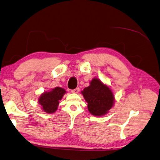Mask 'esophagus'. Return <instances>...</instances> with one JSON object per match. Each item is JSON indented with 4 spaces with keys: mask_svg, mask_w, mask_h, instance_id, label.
I'll return each mask as SVG.
<instances>
[{
    "mask_svg": "<svg viewBox=\"0 0 160 160\" xmlns=\"http://www.w3.org/2000/svg\"><path fill=\"white\" fill-rule=\"evenodd\" d=\"M79 90H80L79 88H76V89L71 90V92L73 93H78V91H79Z\"/></svg>",
    "mask_w": 160,
    "mask_h": 160,
    "instance_id": "34e87169",
    "label": "esophagus"
}]
</instances>
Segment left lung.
Masks as SVG:
<instances>
[{
    "instance_id": "8db88e82",
    "label": "left lung",
    "mask_w": 160,
    "mask_h": 160,
    "mask_svg": "<svg viewBox=\"0 0 160 160\" xmlns=\"http://www.w3.org/2000/svg\"><path fill=\"white\" fill-rule=\"evenodd\" d=\"M82 93L88 104V109L93 115L100 116L107 113L113 105L111 90L97 78L92 80L90 86L84 88Z\"/></svg>"
}]
</instances>
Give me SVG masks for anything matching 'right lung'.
Returning a JSON list of instances; mask_svg holds the SVG:
<instances>
[{
  "instance_id": "1",
  "label": "right lung",
  "mask_w": 160,
  "mask_h": 160,
  "mask_svg": "<svg viewBox=\"0 0 160 160\" xmlns=\"http://www.w3.org/2000/svg\"><path fill=\"white\" fill-rule=\"evenodd\" d=\"M65 93V90L62 88L56 87L49 92L42 94L38 100L39 104L41 105L42 109L46 113H54L57 110L59 100L62 99L63 95Z\"/></svg>"
}]
</instances>
